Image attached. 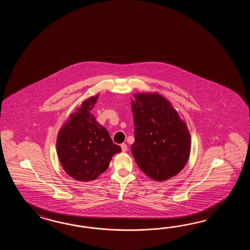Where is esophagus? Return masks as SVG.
I'll return each instance as SVG.
<instances>
[{"label":"esophagus","instance_id":"34e87169","mask_svg":"<svg viewBox=\"0 0 250 250\" xmlns=\"http://www.w3.org/2000/svg\"><path fill=\"white\" fill-rule=\"evenodd\" d=\"M121 147H122V150H123V152H126V151H127V146L126 144H122V145H121Z\"/></svg>","mask_w":250,"mask_h":250}]
</instances>
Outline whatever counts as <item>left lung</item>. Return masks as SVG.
<instances>
[{
	"mask_svg": "<svg viewBox=\"0 0 250 250\" xmlns=\"http://www.w3.org/2000/svg\"><path fill=\"white\" fill-rule=\"evenodd\" d=\"M133 97V157L149 178L167 181L188 163L191 148L189 130L165 96L154 92L137 93Z\"/></svg>",
	"mask_w": 250,
	"mask_h": 250,
	"instance_id": "left-lung-1",
	"label": "left lung"
}]
</instances>
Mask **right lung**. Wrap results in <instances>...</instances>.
<instances>
[{
    "instance_id": "add662e5",
    "label": "right lung",
    "mask_w": 250,
    "mask_h": 250,
    "mask_svg": "<svg viewBox=\"0 0 250 250\" xmlns=\"http://www.w3.org/2000/svg\"><path fill=\"white\" fill-rule=\"evenodd\" d=\"M98 96L83 102L59 130V161L66 173L76 181L96 180L108 168L112 156L122 152L91 112Z\"/></svg>"
}]
</instances>
